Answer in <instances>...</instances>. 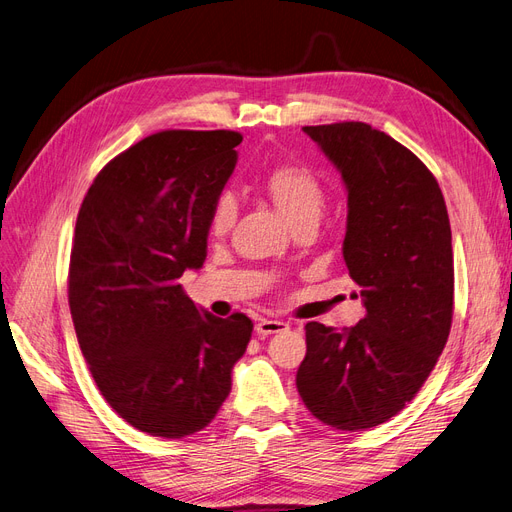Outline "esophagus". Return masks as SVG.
<instances>
[{"label": "esophagus", "instance_id": "34e87169", "mask_svg": "<svg viewBox=\"0 0 512 512\" xmlns=\"http://www.w3.org/2000/svg\"><path fill=\"white\" fill-rule=\"evenodd\" d=\"M289 329L287 323H282V320H272V318H259L257 325H255V331L259 337H268V335H274V333H280Z\"/></svg>", "mask_w": 512, "mask_h": 512}]
</instances>
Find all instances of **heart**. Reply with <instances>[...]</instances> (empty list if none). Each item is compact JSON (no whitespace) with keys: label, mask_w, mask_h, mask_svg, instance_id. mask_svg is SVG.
<instances>
[{"label":"heart","mask_w":512,"mask_h":512,"mask_svg":"<svg viewBox=\"0 0 512 512\" xmlns=\"http://www.w3.org/2000/svg\"><path fill=\"white\" fill-rule=\"evenodd\" d=\"M266 189L291 225L304 219L318 221L325 208V187L306 166H280L266 181ZM236 221V202L221 196L211 213V234L223 236Z\"/></svg>","instance_id":"1"}]
</instances>
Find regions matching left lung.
<instances>
[{"label": "left lung", "mask_w": 512, "mask_h": 512, "mask_svg": "<svg viewBox=\"0 0 512 512\" xmlns=\"http://www.w3.org/2000/svg\"><path fill=\"white\" fill-rule=\"evenodd\" d=\"M304 132L346 185L342 253L365 318L346 331L308 323V352L295 384L316 420L356 432L399 413L447 344L451 227L437 179L386 132L365 122Z\"/></svg>", "instance_id": "8db88e82"}]
</instances>
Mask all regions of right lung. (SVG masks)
<instances>
[{"mask_svg": "<svg viewBox=\"0 0 512 512\" xmlns=\"http://www.w3.org/2000/svg\"><path fill=\"white\" fill-rule=\"evenodd\" d=\"M232 130H164L113 158L75 221L69 308L105 401L151 437H192L232 390L249 316L217 318L179 285L206 259L211 213L232 177Z\"/></svg>", "mask_w": 512, "mask_h": 512, "instance_id": "obj_1", "label": "right lung"}]
</instances>
